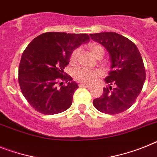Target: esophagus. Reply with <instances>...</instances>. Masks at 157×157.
I'll return each instance as SVG.
<instances>
[{"label": "esophagus", "instance_id": "34e87169", "mask_svg": "<svg viewBox=\"0 0 157 157\" xmlns=\"http://www.w3.org/2000/svg\"><path fill=\"white\" fill-rule=\"evenodd\" d=\"M79 86L80 87H85V88H88V89H89V88H91V85H87V84H83V83H81V84H79Z\"/></svg>", "mask_w": 157, "mask_h": 157}]
</instances>
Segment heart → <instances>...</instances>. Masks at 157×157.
<instances>
[{
  "mask_svg": "<svg viewBox=\"0 0 157 157\" xmlns=\"http://www.w3.org/2000/svg\"><path fill=\"white\" fill-rule=\"evenodd\" d=\"M89 49L90 52L97 59L101 58L104 55V49L101 45L95 43H91L89 44ZM79 55V50L76 49L72 52L70 56V64H75L77 60ZM103 76V72L100 69L89 70L83 68H76L73 72V77L76 81L81 82L83 84L91 85L97 81L99 77Z\"/></svg>",
  "mask_w": 157,
  "mask_h": 157,
  "instance_id": "b5f03b06",
  "label": "heart"
}]
</instances>
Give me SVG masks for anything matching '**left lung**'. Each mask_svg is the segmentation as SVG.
<instances>
[{
    "label": "left lung",
    "instance_id": "1",
    "mask_svg": "<svg viewBox=\"0 0 157 157\" xmlns=\"http://www.w3.org/2000/svg\"><path fill=\"white\" fill-rule=\"evenodd\" d=\"M91 39L105 47L109 53L111 70L105 79L101 97L93 100L94 107L106 114H118L135 103L145 81V68L137 47L125 36L107 32L90 34ZM114 84L115 88L111 85Z\"/></svg>",
    "mask_w": 157,
    "mask_h": 157
}]
</instances>
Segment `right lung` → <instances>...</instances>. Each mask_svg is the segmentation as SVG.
<instances>
[{
  "label": "right lung",
  "instance_id": "1",
  "mask_svg": "<svg viewBox=\"0 0 157 157\" xmlns=\"http://www.w3.org/2000/svg\"><path fill=\"white\" fill-rule=\"evenodd\" d=\"M89 40L85 33L48 32L30 42L21 59L18 81L22 94L35 110L53 115L70 107L78 85L64 69L72 51Z\"/></svg>",
  "mask_w": 157,
  "mask_h": 157
}]
</instances>
